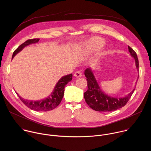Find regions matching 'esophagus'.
Instances as JSON below:
<instances>
[{
    "instance_id": "obj_1",
    "label": "esophagus",
    "mask_w": 151,
    "mask_h": 151,
    "mask_svg": "<svg viewBox=\"0 0 151 151\" xmlns=\"http://www.w3.org/2000/svg\"><path fill=\"white\" fill-rule=\"evenodd\" d=\"M82 76V73L80 71H76V72H75L74 73V76L76 78H80Z\"/></svg>"
}]
</instances>
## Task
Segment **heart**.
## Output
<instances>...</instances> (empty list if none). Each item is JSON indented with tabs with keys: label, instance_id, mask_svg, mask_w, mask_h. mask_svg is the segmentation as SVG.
I'll use <instances>...</instances> for the list:
<instances>
[{
	"label": "heart",
	"instance_id": "obj_1",
	"mask_svg": "<svg viewBox=\"0 0 151 151\" xmlns=\"http://www.w3.org/2000/svg\"><path fill=\"white\" fill-rule=\"evenodd\" d=\"M104 44L103 39L99 37H95L83 44L85 50L89 52H94L99 50Z\"/></svg>",
	"mask_w": 151,
	"mask_h": 151
}]
</instances>
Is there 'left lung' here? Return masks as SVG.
<instances>
[{
  "mask_svg": "<svg viewBox=\"0 0 151 151\" xmlns=\"http://www.w3.org/2000/svg\"><path fill=\"white\" fill-rule=\"evenodd\" d=\"M128 47L130 55L135 60L137 70L139 71V60L137 54L132 48L129 46ZM84 74L88 83V90L84 93V99L87 104L96 111L111 112L121 108L130 99L135 90L133 89L122 97L111 96L105 93L100 88L91 68L86 69Z\"/></svg>",
  "mask_w": 151,
  "mask_h": 151,
  "instance_id": "1",
  "label": "left lung"
}]
</instances>
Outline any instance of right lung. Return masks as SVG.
Masks as SVG:
<instances>
[{
    "label": "right lung",
    "instance_id": "1",
    "mask_svg": "<svg viewBox=\"0 0 151 151\" xmlns=\"http://www.w3.org/2000/svg\"><path fill=\"white\" fill-rule=\"evenodd\" d=\"M39 40V39H33L26 40L14 51L12 57V60L18 52L22 51L24 49V48L32 44L37 43ZM72 79V73L62 76L57 82L52 93L47 97L39 100L33 101L25 99L23 97H21L16 91L15 93L18 96L21 101H22L26 106L29 107L30 109L34 110L35 111L47 112L55 109V107H57L59 105L64 96L65 86L69 82L71 81Z\"/></svg>",
    "mask_w": 151,
    "mask_h": 151
}]
</instances>
